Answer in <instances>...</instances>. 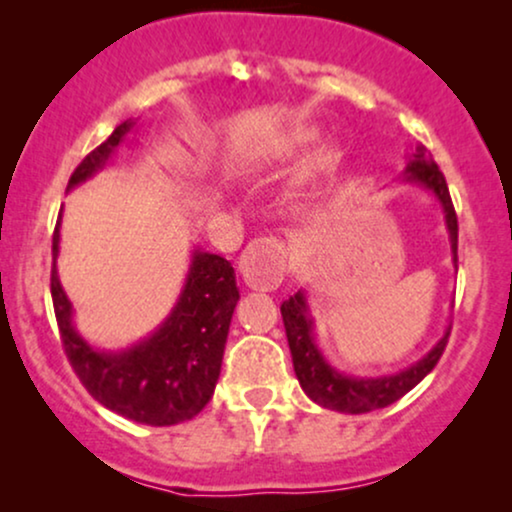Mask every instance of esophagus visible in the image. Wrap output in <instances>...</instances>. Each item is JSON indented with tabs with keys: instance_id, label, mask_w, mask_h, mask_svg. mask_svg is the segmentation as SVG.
<instances>
[{
	"instance_id": "1",
	"label": "esophagus",
	"mask_w": 512,
	"mask_h": 512,
	"mask_svg": "<svg viewBox=\"0 0 512 512\" xmlns=\"http://www.w3.org/2000/svg\"><path fill=\"white\" fill-rule=\"evenodd\" d=\"M286 269L284 243L276 238H255L240 255V274L255 291H272L281 284Z\"/></svg>"
}]
</instances>
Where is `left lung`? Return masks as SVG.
I'll return each instance as SVG.
<instances>
[{
	"instance_id": "left-lung-1",
	"label": "left lung",
	"mask_w": 512,
	"mask_h": 512,
	"mask_svg": "<svg viewBox=\"0 0 512 512\" xmlns=\"http://www.w3.org/2000/svg\"><path fill=\"white\" fill-rule=\"evenodd\" d=\"M404 173H407L409 182H419L426 190H431L440 202V207H443L445 226H448L450 233L452 262L457 267V214L455 207H452L445 175L440 173L438 163L433 161V156L428 154L424 146L416 149ZM281 317H284L286 339H289L293 370H296V378L303 392L320 407L342 411V414H366V411L383 409L387 404L397 402L399 397L407 395L411 387L419 385L436 368L450 337L448 330L421 361L411 363L409 368L399 370V373L380 375V378H354V375H344L334 370L325 361L322 351L317 349L313 332L315 325L303 291H298L289 301L281 303Z\"/></svg>"
}]
</instances>
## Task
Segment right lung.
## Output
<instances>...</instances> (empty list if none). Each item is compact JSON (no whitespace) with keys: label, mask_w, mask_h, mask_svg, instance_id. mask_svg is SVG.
I'll list each match as a JSON object with an SVG mask.
<instances>
[{"label":"right lung","mask_w":512,"mask_h":512,"mask_svg":"<svg viewBox=\"0 0 512 512\" xmlns=\"http://www.w3.org/2000/svg\"><path fill=\"white\" fill-rule=\"evenodd\" d=\"M132 127V120L117 125L76 166L67 190L98 173ZM57 252L60 221L52 233V260H57ZM50 291L64 354L88 395L103 407L146 426L182 424L207 407L219 380L228 327L240 298L236 272L226 257L195 250L173 313L151 337L125 351L93 349L74 330L72 303L62 289L55 262Z\"/></svg>","instance_id":"right-lung-1"}]
</instances>
